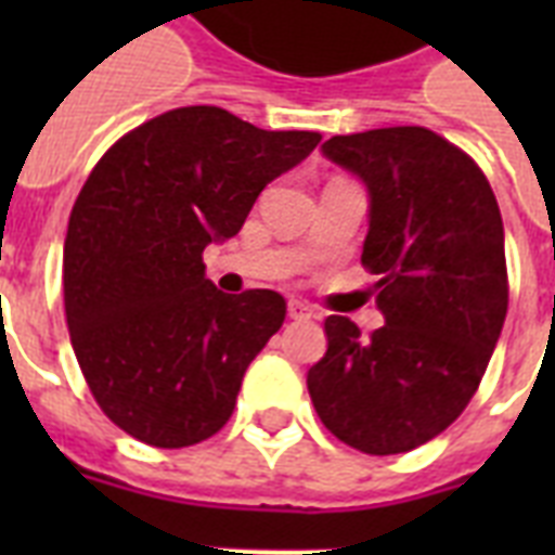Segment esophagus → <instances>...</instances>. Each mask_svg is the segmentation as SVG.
I'll return each mask as SVG.
<instances>
[{
	"label": "esophagus",
	"instance_id": "obj_1",
	"mask_svg": "<svg viewBox=\"0 0 555 555\" xmlns=\"http://www.w3.org/2000/svg\"><path fill=\"white\" fill-rule=\"evenodd\" d=\"M287 317H291V320H311V308L305 302H299V299H291V302H287Z\"/></svg>",
	"mask_w": 555,
	"mask_h": 555
}]
</instances>
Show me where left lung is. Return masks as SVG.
<instances>
[{"label":"left lung","instance_id":"1","mask_svg":"<svg viewBox=\"0 0 555 555\" xmlns=\"http://www.w3.org/2000/svg\"><path fill=\"white\" fill-rule=\"evenodd\" d=\"M322 155L369 190L363 264L386 325L360 337L328 317L308 391L343 443L397 455L464 412L495 351L509 299L501 209L478 164L423 126L337 134Z\"/></svg>","mask_w":555,"mask_h":555}]
</instances>
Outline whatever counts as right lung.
<instances>
[{"instance_id": "right-lung-1", "label": "right lung", "mask_w": 555, "mask_h": 555, "mask_svg": "<svg viewBox=\"0 0 555 555\" xmlns=\"http://www.w3.org/2000/svg\"><path fill=\"white\" fill-rule=\"evenodd\" d=\"M317 143L186 106L124 134L91 169L65 235V320L91 395L126 435L181 449L230 421L285 299L221 294L201 253L233 238L259 192Z\"/></svg>"}]
</instances>
